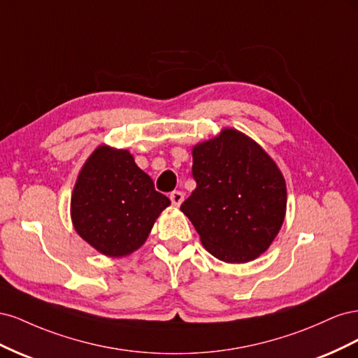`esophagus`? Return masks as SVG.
Listing matches in <instances>:
<instances>
[{
	"label": "esophagus",
	"mask_w": 358,
	"mask_h": 358,
	"mask_svg": "<svg viewBox=\"0 0 358 358\" xmlns=\"http://www.w3.org/2000/svg\"><path fill=\"white\" fill-rule=\"evenodd\" d=\"M170 200L175 206H179L183 201V192L182 191H173L170 194Z\"/></svg>",
	"instance_id": "34e87169"
}]
</instances>
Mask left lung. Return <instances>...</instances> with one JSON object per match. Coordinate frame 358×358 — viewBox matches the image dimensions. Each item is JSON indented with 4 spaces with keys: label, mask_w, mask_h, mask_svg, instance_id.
<instances>
[{
    "label": "left lung",
    "mask_w": 358,
    "mask_h": 358,
    "mask_svg": "<svg viewBox=\"0 0 358 358\" xmlns=\"http://www.w3.org/2000/svg\"><path fill=\"white\" fill-rule=\"evenodd\" d=\"M197 187L180 204L203 246L225 263L263 254L284 222L287 188L264 150L236 129L192 149Z\"/></svg>",
    "instance_id": "obj_1"
}]
</instances>
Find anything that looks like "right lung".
I'll return each mask as SVG.
<instances>
[{"mask_svg":"<svg viewBox=\"0 0 358 358\" xmlns=\"http://www.w3.org/2000/svg\"><path fill=\"white\" fill-rule=\"evenodd\" d=\"M169 204L128 150L101 146L86 161L76 182L71 218L76 231L96 251L122 257L145 243Z\"/></svg>","mask_w":358,"mask_h":358,"instance_id":"obj_1","label":"right lung"}]
</instances>
